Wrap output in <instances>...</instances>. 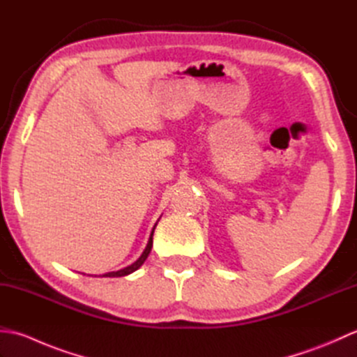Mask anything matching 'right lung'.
I'll return each mask as SVG.
<instances>
[{
	"instance_id": "right-lung-1",
	"label": "right lung",
	"mask_w": 357,
	"mask_h": 357,
	"mask_svg": "<svg viewBox=\"0 0 357 357\" xmlns=\"http://www.w3.org/2000/svg\"><path fill=\"white\" fill-rule=\"evenodd\" d=\"M155 227H156V225H155ZM153 231H155V229L151 230L150 239H149V244H147L146 250H144V252H142V255L139 256V259H138V261H135L132 265H128V267H126V268H121V270H118V271L105 273V275H102V276H105V278H121V276H127V275H130V273H133V271L138 270V268L141 267V265L144 264V261L147 259V256H149L150 250H151V245H153Z\"/></svg>"
}]
</instances>
